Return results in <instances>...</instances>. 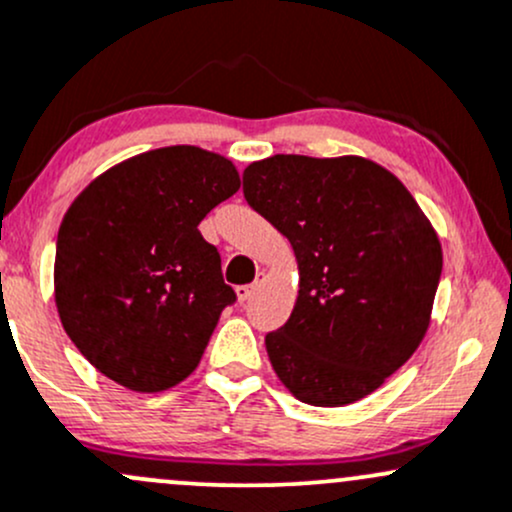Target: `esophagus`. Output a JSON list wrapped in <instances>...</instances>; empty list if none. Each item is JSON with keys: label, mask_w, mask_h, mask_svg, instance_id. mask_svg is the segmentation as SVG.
Returning <instances> with one entry per match:
<instances>
[{"label": "esophagus", "mask_w": 512, "mask_h": 512, "mask_svg": "<svg viewBox=\"0 0 512 512\" xmlns=\"http://www.w3.org/2000/svg\"><path fill=\"white\" fill-rule=\"evenodd\" d=\"M262 274L260 277H257V282H252V284H243V286H238V289H235V294H238V299H240V303H245V301H250V296L255 294L257 289H260V284H262Z\"/></svg>", "instance_id": "1"}]
</instances>
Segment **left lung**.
Returning <instances> with one entry per match:
<instances>
[{"instance_id":"obj_1","label":"left lung","mask_w":512,"mask_h":512,"mask_svg":"<svg viewBox=\"0 0 512 512\" xmlns=\"http://www.w3.org/2000/svg\"><path fill=\"white\" fill-rule=\"evenodd\" d=\"M243 194L299 262L294 311L265 338L274 372L311 406L369 396L430 325L442 274L430 221L389 170L355 155L252 162Z\"/></svg>"}]
</instances>
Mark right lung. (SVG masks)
<instances>
[{"instance_id": "1", "label": "right lung", "mask_w": 512, "mask_h": 512, "mask_svg": "<svg viewBox=\"0 0 512 512\" xmlns=\"http://www.w3.org/2000/svg\"><path fill=\"white\" fill-rule=\"evenodd\" d=\"M238 189L226 157L172 145L111 167L72 201L55 245V303L101 374L153 393L194 372L238 299L199 223Z\"/></svg>"}]
</instances>
